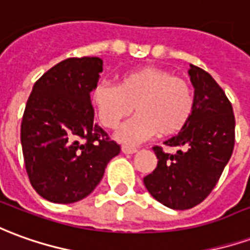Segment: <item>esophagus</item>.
Wrapping results in <instances>:
<instances>
[{"label":"esophagus","instance_id":"esophagus-1","mask_svg":"<svg viewBox=\"0 0 250 250\" xmlns=\"http://www.w3.org/2000/svg\"><path fill=\"white\" fill-rule=\"evenodd\" d=\"M137 150L138 149L135 146H131V145H123V146H122V151L125 153V154H132V153H135Z\"/></svg>","mask_w":250,"mask_h":250}]
</instances>
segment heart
Listing matches in <instances>:
<instances>
[{
  "label": "heart",
  "instance_id": "1",
  "mask_svg": "<svg viewBox=\"0 0 250 250\" xmlns=\"http://www.w3.org/2000/svg\"><path fill=\"white\" fill-rule=\"evenodd\" d=\"M101 125L118 128L135 108L137 115L125 123L118 137L127 143L172 135L189 120L195 105L193 89L186 80L157 67L127 71L118 85L99 83L92 93Z\"/></svg>",
  "mask_w": 250,
  "mask_h": 250
}]
</instances>
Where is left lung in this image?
Returning a JSON list of instances; mask_svg holds the SVG:
<instances>
[{
	"instance_id": "8db88e82",
	"label": "left lung",
	"mask_w": 250,
	"mask_h": 250,
	"mask_svg": "<svg viewBox=\"0 0 250 250\" xmlns=\"http://www.w3.org/2000/svg\"><path fill=\"white\" fill-rule=\"evenodd\" d=\"M195 105L177 135L165 141L177 151L154 146L157 167L143 183L150 195L173 210H188L207 198L233 154L235 119L231 103L212 77L191 64Z\"/></svg>"
}]
</instances>
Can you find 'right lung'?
<instances>
[{"mask_svg": "<svg viewBox=\"0 0 250 250\" xmlns=\"http://www.w3.org/2000/svg\"><path fill=\"white\" fill-rule=\"evenodd\" d=\"M103 61L69 58L35 83L21 122V146L31 186L52 203L86 198L120 146L93 122L90 92Z\"/></svg>", "mask_w": 250, "mask_h": 250, "instance_id": "right-lung-1", "label": "right lung"}]
</instances>
